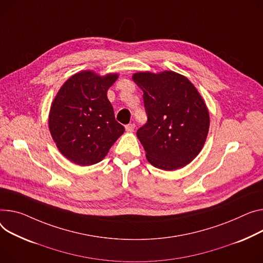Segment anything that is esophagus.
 Here are the masks:
<instances>
[{
    "label": "esophagus",
    "mask_w": 263,
    "mask_h": 263,
    "mask_svg": "<svg viewBox=\"0 0 263 263\" xmlns=\"http://www.w3.org/2000/svg\"><path fill=\"white\" fill-rule=\"evenodd\" d=\"M135 129V125L134 124H129L126 126V131L127 132H133Z\"/></svg>",
    "instance_id": "obj_1"
}]
</instances>
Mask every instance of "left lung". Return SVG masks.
I'll use <instances>...</instances> for the list:
<instances>
[{"label":"left lung","instance_id":"1","mask_svg":"<svg viewBox=\"0 0 263 263\" xmlns=\"http://www.w3.org/2000/svg\"><path fill=\"white\" fill-rule=\"evenodd\" d=\"M148 116L137 137L148 162L172 171L194 161L204 147L209 130L206 103L191 81L176 72H137Z\"/></svg>","mask_w":263,"mask_h":263}]
</instances>
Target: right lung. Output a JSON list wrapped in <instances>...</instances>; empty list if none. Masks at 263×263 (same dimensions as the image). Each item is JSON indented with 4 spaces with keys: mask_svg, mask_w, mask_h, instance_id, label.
Wrapping results in <instances>:
<instances>
[{
    "mask_svg": "<svg viewBox=\"0 0 263 263\" xmlns=\"http://www.w3.org/2000/svg\"><path fill=\"white\" fill-rule=\"evenodd\" d=\"M117 73L103 76L82 71L69 77L51 102L48 129L60 153L79 166L104 159L125 132L115 120L107 93Z\"/></svg>",
    "mask_w": 263,
    "mask_h": 263,
    "instance_id": "right-lung-1",
    "label": "right lung"
}]
</instances>
